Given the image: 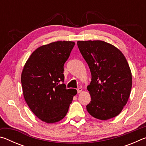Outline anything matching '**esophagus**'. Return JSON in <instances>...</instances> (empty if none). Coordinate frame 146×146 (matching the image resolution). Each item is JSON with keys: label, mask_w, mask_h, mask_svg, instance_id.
<instances>
[{"label": "esophagus", "mask_w": 146, "mask_h": 146, "mask_svg": "<svg viewBox=\"0 0 146 146\" xmlns=\"http://www.w3.org/2000/svg\"><path fill=\"white\" fill-rule=\"evenodd\" d=\"M82 91V88H78V89H77V92H78V93H81V91Z\"/></svg>", "instance_id": "1"}]
</instances>
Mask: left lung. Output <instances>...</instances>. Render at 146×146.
Here are the masks:
<instances>
[{
	"label": "left lung",
	"instance_id": "obj_1",
	"mask_svg": "<svg viewBox=\"0 0 146 146\" xmlns=\"http://www.w3.org/2000/svg\"><path fill=\"white\" fill-rule=\"evenodd\" d=\"M77 45L91 73L88 112L99 120L115 117L131 90L132 75L126 58L117 48L102 40L78 41Z\"/></svg>",
	"mask_w": 146,
	"mask_h": 146
}]
</instances>
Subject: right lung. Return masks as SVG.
I'll return each instance as SVG.
<instances>
[{"instance_id": "add662e5", "label": "right lung", "mask_w": 146, "mask_h": 146, "mask_svg": "<svg viewBox=\"0 0 146 146\" xmlns=\"http://www.w3.org/2000/svg\"><path fill=\"white\" fill-rule=\"evenodd\" d=\"M75 43L56 41L40 46L29 56L21 74L23 95L27 104L43 122H59L68 111L75 89H66L64 65Z\"/></svg>"}]
</instances>
